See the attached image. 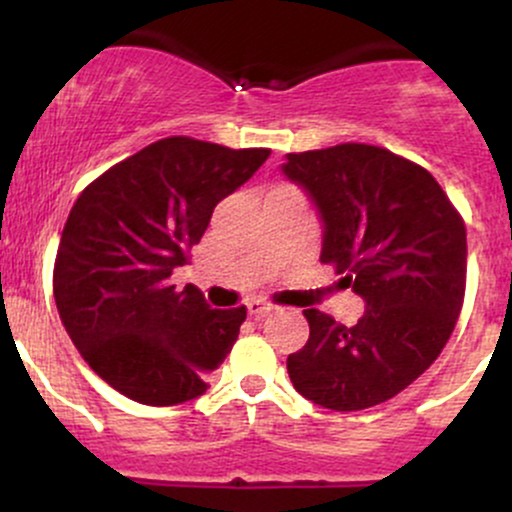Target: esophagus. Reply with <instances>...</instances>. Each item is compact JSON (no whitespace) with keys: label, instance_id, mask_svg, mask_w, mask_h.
Wrapping results in <instances>:
<instances>
[{"label":"esophagus","instance_id":"esophagus-1","mask_svg":"<svg viewBox=\"0 0 512 512\" xmlns=\"http://www.w3.org/2000/svg\"><path fill=\"white\" fill-rule=\"evenodd\" d=\"M272 310H274V305L267 303V301H250L248 303V313L252 317H262V315L272 313Z\"/></svg>","mask_w":512,"mask_h":512}]
</instances>
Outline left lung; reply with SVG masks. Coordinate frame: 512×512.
<instances>
[{
  "instance_id": "1",
  "label": "left lung",
  "mask_w": 512,
  "mask_h": 512,
  "mask_svg": "<svg viewBox=\"0 0 512 512\" xmlns=\"http://www.w3.org/2000/svg\"><path fill=\"white\" fill-rule=\"evenodd\" d=\"M281 170L320 209V260L368 305L354 327L303 310L310 337L286 358L291 383L332 411L387 402L436 361L455 330L467 286L464 219L424 166L383 146L301 151Z\"/></svg>"
}]
</instances>
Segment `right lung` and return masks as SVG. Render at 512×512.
<instances>
[{"label":"right lung","mask_w":512,"mask_h":512,"mask_svg":"<svg viewBox=\"0 0 512 512\" xmlns=\"http://www.w3.org/2000/svg\"><path fill=\"white\" fill-rule=\"evenodd\" d=\"M269 149H228L166 137L98 175L64 223L52 291L84 361L134 402L170 407L204 395L231 354L248 308L211 310L204 293L170 281L190 262L211 211L267 161Z\"/></svg>","instance_id":"right-lung-1"}]
</instances>
